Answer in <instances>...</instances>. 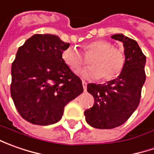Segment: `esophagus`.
<instances>
[{
    "mask_svg": "<svg viewBox=\"0 0 154 154\" xmlns=\"http://www.w3.org/2000/svg\"><path fill=\"white\" fill-rule=\"evenodd\" d=\"M82 85H83V89H84V91L86 92V86H87V83H86V81L82 80Z\"/></svg>",
    "mask_w": 154,
    "mask_h": 154,
    "instance_id": "obj_1",
    "label": "esophagus"
}]
</instances>
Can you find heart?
<instances>
[{
	"label": "heart",
	"instance_id": "1",
	"mask_svg": "<svg viewBox=\"0 0 154 154\" xmlns=\"http://www.w3.org/2000/svg\"><path fill=\"white\" fill-rule=\"evenodd\" d=\"M83 55L89 59L90 66L78 73L84 79L96 80L100 78L109 81L121 74L125 64V54L120 48L113 47L112 44L103 39L94 40L83 47ZM63 62L71 71L76 73L86 60L75 47H68L62 53Z\"/></svg>",
	"mask_w": 154,
	"mask_h": 154
}]
</instances>
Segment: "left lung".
Here are the masks:
<instances>
[{
	"instance_id": "8db88e82",
	"label": "left lung",
	"mask_w": 154,
	"mask_h": 154,
	"mask_svg": "<svg viewBox=\"0 0 154 154\" xmlns=\"http://www.w3.org/2000/svg\"><path fill=\"white\" fill-rule=\"evenodd\" d=\"M112 38L124 46L125 64L120 75L106 84L87 85L94 98L93 106L85 110L86 122L92 127L109 129L121 126L131 116L140 103L146 80V56L134 39L116 34Z\"/></svg>"
}]
</instances>
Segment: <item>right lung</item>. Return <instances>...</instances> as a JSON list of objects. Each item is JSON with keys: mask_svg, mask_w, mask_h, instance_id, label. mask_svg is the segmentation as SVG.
<instances>
[{"mask_svg": "<svg viewBox=\"0 0 154 154\" xmlns=\"http://www.w3.org/2000/svg\"><path fill=\"white\" fill-rule=\"evenodd\" d=\"M69 45L56 35L35 34L19 48L12 64L10 92L18 112L27 122L56 123L67 103L83 92L80 79L62 59Z\"/></svg>", "mask_w": 154, "mask_h": 154, "instance_id": "obj_1", "label": "right lung"}]
</instances>
